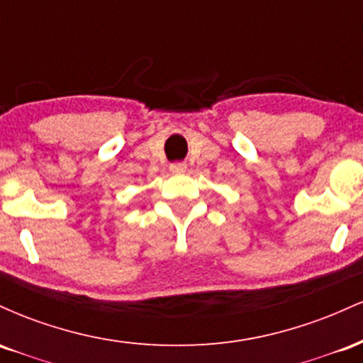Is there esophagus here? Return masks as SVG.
Instances as JSON below:
<instances>
[{"label":"esophagus","mask_w":363,"mask_h":363,"mask_svg":"<svg viewBox=\"0 0 363 363\" xmlns=\"http://www.w3.org/2000/svg\"><path fill=\"white\" fill-rule=\"evenodd\" d=\"M186 170V164H172L170 165V172L174 174H182Z\"/></svg>","instance_id":"1"}]
</instances>
